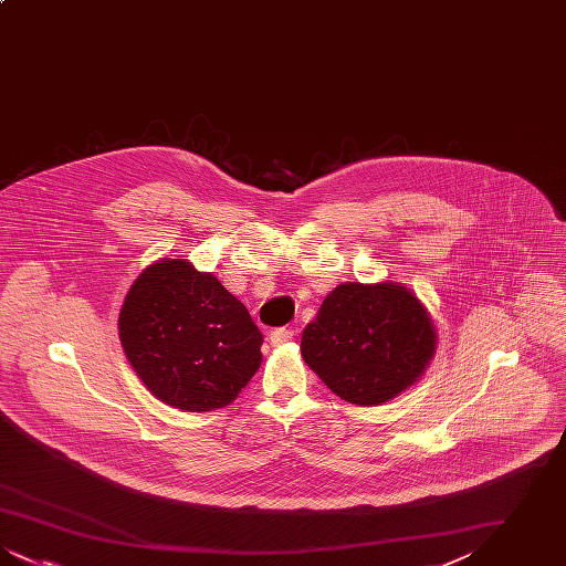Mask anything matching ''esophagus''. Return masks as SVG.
I'll use <instances>...</instances> for the list:
<instances>
[{
  "label": "esophagus",
  "instance_id": "1",
  "mask_svg": "<svg viewBox=\"0 0 566 566\" xmlns=\"http://www.w3.org/2000/svg\"><path fill=\"white\" fill-rule=\"evenodd\" d=\"M293 337H295V331H293V328H286V326H282V328H275V331H271V346H282V344L291 342Z\"/></svg>",
  "mask_w": 566,
  "mask_h": 566
}]
</instances>
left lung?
<instances>
[{
  "instance_id": "8db88e82",
  "label": "left lung",
  "mask_w": 566,
  "mask_h": 566,
  "mask_svg": "<svg viewBox=\"0 0 566 566\" xmlns=\"http://www.w3.org/2000/svg\"><path fill=\"white\" fill-rule=\"evenodd\" d=\"M437 331L424 303L407 286L346 282L303 328L301 356L339 399L388 403L424 376Z\"/></svg>"
}]
</instances>
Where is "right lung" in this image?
Segmentation results:
<instances>
[{"instance_id": "add662e5", "label": "right lung", "mask_w": 566, "mask_h": 566, "mask_svg": "<svg viewBox=\"0 0 566 566\" xmlns=\"http://www.w3.org/2000/svg\"><path fill=\"white\" fill-rule=\"evenodd\" d=\"M118 337L150 395L192 413L233 403L263 360L245 305L187 259H159L135 277Z\"/></svg>"}]
</instances>
